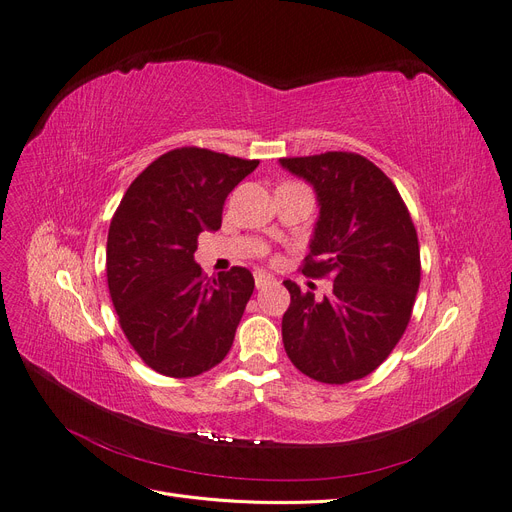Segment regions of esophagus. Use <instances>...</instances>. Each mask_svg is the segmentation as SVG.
Here are the masks:
<instances>
[{
    "label": "esophagus",
    "instance_id": "esophagus-1",
    "mask_svg": "<svg viewBox=\"0 0 512 512\" xmlns=\"http://www.w3.org/2000/svg\"><path fill=\"white\" fill-rule=\"evenodd\" d=\"M274 282H276L274 276L265 274V272H255V286H257V288H265V286H270V284H274Z\"/></svg>",
    "mask_w": 512,
    "mask_h": 512
}]
</instances>
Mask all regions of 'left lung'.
<instances>
[{
	"mask_svg": "<svg viewBox=\"0 0 512 512\" xmlns=\"http://www.w3.org/2000/svg\"><path fill=\"white\" fill-rule=\"evenodd\" d=\"M314 186L320 219L301 272L332 280L322 301L286 280L282 341L309 379L345 385L379 368L404 337L420 284L410 211L389 177L355 152L286 157Z\"/></svg>",
	"mask_w": 512,
	"mask_h": 512,
	"instance_id": "obj_1",
	"label": "left lung"
}]
</instances>
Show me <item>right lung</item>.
I'll use <instances>...</instances> for the list:
<instances>
[{
	"label": "right lung",
	"instance_id": "right-lung-1",
	"mask_svg": "<svg viewBox=\"0 0 512 512\" xmlns=\"http://www.w3.org/2000/svg\"><path fill=\"white\" fill-rule=\"evenodd\" d=\"M259 165L198 146L169 150L131 182L110 221L106 280L142 362L173 379L226 358L255 280L234 265L207 278L198 234L221 228L228 194Z\"/></svg>",
	"mask_w": 512,
	"mask_h": 512
}]
</instances>
